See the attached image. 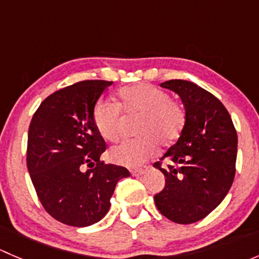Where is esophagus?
<instances>
[{"mask_svg": "<svg viewBox=\"0 0 259 259\" xmlns=\"http://www.w3.org/2000/svg\"><path fill=\"white\" fill-rule=\"evenodd\" d=\"M148 171V166H140V168L134 169L132 170V174L135 177H140V176H144V174Z\"/></svg>", "mask_w": 259, "mask_h": 259, "instance_id": "esophagus-1", "label": "esophagus"}]
</instances>
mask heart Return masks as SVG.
Wrapping results in <instances>:
<instances>
[{
	"label": "heart",
	"instance_id": "b5f03b06",
	"mask_svg": "<svg viewBox=\"0 0 259 259\" xmlns=\"http://www.w3.org/2000/svg\"><path fill=\"white\" fill-rule=\"evenodd\" d=\"M121 111L125 116H140L135 134L109 151V159L124 166H139L155 151L156 145H173L185 126V111L166 91L149 83H137L119 90L115 103L99 101L93 113L94 125L106 142H116L122 133Z\"/></svg>",
	"mask_w": 259,
	"mask_h": 259
}]
</instances>
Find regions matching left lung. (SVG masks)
Wrapping results in <instances>:
<instances>
[{
  "instance_id": "obj_1",
  "label": "left lung",
  "mask_w": 259,
  "mask_h": 259,
  "mask_svg": "<svg viewBox=\"0 0 259 259\" xmlns=\"http://www.w3.org/2000/svg\"><path fill=\"white\" fill-rule=\"evenodd\" d=\"M179 96L185 126L154 166L165 177V188L154 197L164 217L179 224L200 221L228 194L236 174L237 132L223 104L197 83L169 80L160 83Z\"/></svg>"
}]
</instances>
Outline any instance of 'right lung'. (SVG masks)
I'll return each instance as SVG.
<instances>
[{
	"label": "right lung",
	"mask_w": 259,
	"mask_h": 259,
	"mask_svg": "<svg viewBox=\"0 0 259 259\" xmlns=\"http://www.w3.org/2000/svg\"><path fill=\"white\" fill-rule=\"evenodd\" d=\"M113 81L88 80L56 91L31 120L27 169L41 204L56 221L89 227L110 208L116 183L130 177L124 166L105 164V142L93 113Z\"/></svg>",
	"instance_id": "1"
}]
</instances>
